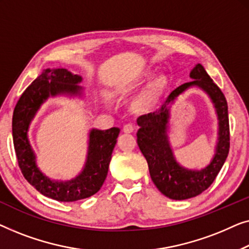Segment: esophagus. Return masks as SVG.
Returning <instances> with one entry per match:
<instances>
[{
    "label": "esophagus",
    "instance_id": "34e87169",
    "mask_svg": "<svg viewBox=\"0 0 249 249\" xmlns=\"http://www.w3.org/2000/svg\"><path fill=\"white\" fill-rule=\"evenodd\" d=\"M123 129H124V132H126V133H131V132L134 131V125H133L132 123H127V124L124 125Z\"/></svg>",
    "mask_w": 249,
    "mask_h": 249
}]
</instances>
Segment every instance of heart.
<instances>
[{"label": "heart", "mask_w": 249, "mask_h": 249, "mask_svg": "<svg viewBox=\"0 0 249 249\" xmlns=\"http://www.w3.org/2000/svg\"><path fill=\"white\" fill-rule=\"evenodd\" d=\"M162 86V80H156L152 85H150V87L148 88V90L145 91L144 93L142 94V97L140 98L138 101V105L140 107H146L149 106L150 104L155 100V98L157 96V93L159 92V90Z\"/></svg>", "instance_id": "heart-1"}]
</instances>
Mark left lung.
<instances>
[{"label":"left lung","mask_w":249,"mask_h":249,"mask_svg":"<svg viewBox=\"0 0 249 249\" xmlns=\"http://www.w3.org/2000/svg\"><path fill=\"white\" fill-rule=\"evenodd\" d=\"M190 76L193 81L178 87L167 97L158 109L142 115L136 120L140 126L136 133L138 145L148 162L152 181L163 195L178 201L194 197L208 190L221 170L230 148L228 105L225 94L201 64H197L192 70ZM191 86H198L209 94L215 105L219 121L218 143L215 157L209 166L201 171L186 170L177 162L166 135L169 105Z\"/></svg>","instance_id":"8db88e82"}]
</instances>
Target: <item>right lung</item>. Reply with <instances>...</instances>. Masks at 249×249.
<instances>
[{"label": "right lung", "instance_id": "obj_1", "mask_svg": "<svg viewBox=\"0 0 249 249\" xmlns=\"http://www.w3.org/2000/svg\"><path fill=\"white\" fill-rule=\"evenodd\" d=\"M82 81L80 75L66 69H46L21 94L12 118L13 144L19 167L28 183L47 197L61 202H74L90 197L103 186L108 174L111 153L121 129L111 127L106 131L91 129L88 156L81 174L68 181L52 180L38 169L36 157L28 141L30 122L41 104L50 96L80 94Z\"/></svg>", "mask_w": 249, "mask_h": 249}]
</instances>
